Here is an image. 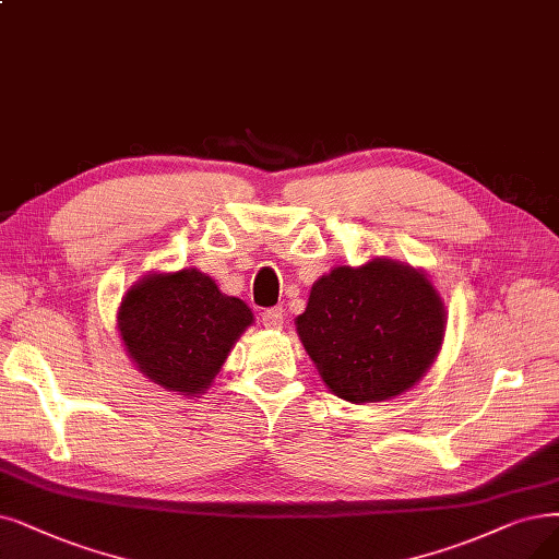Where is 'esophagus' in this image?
Segmentation results:
<instances>
[{"label": "esophagus", "mask_w": 559, "mask_h": 559, "mask_svg": "<svg viewBox=\"0 0 559 559\" xmlns=\"http://www.w3.org/2000/svg\"><path fill=\"white\" fill-rule=\"evenodd\" d=\"M263 325L271 328V330H280L284 323V314H282V307H271V309H263Z\"/></svg>", "instance_id": "34e87169"}]
</instances>
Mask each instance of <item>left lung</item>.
<instances>
[{
    "label": "left lung",
    "mask_w": 559,
    "mask_h": 559,
    "mask_svg": "<svg viewBox=\"0 0 559 559\" xmlns=\"http://www.w3.org/2000/svg\"><path fill=\"white\" fill-rule=\"evenodd\" d=\"M444 323L427 275L376 257L317 280L296 330L332 394L371 404L411 390L431 369Z\"/></svg>",
    "instance_id": "8db88e82"
}]
</instances>
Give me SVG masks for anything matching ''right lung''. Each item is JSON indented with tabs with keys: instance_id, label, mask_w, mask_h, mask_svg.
Segmentation results:
<instances>
[{
	"instance_id": "obj_1",
	"label": "right lung",
	"mask_w": 559,
	"mask_h": 559,
	"mask_svg": "<svg viewBox=\"0 0 559 559\" xmlns=\"http://www.w3.org/2000/svg\"><path fill=\"white\" fill-rule=\"evenodd\" d=\"M252 321L248 305L222 294L197 267L144 275L128 288L117 317L135 367L155 385L188 396L211 388Z\"/></svg>"
}]
</instances>
